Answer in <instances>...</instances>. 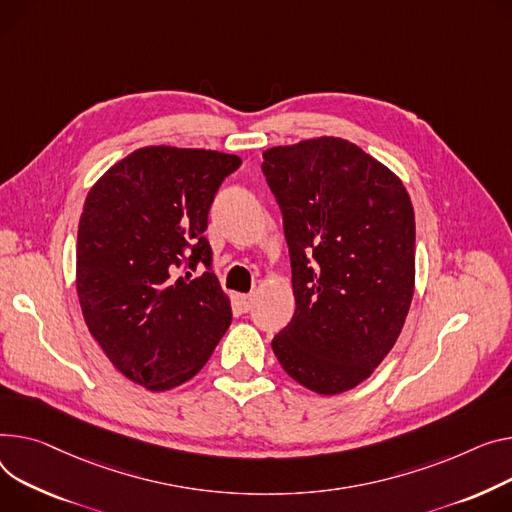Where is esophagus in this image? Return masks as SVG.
<instances>
[{
    "label": "esophagus",
    "instance_id": "obj_1",
    "mask_svg": "<svg viewBox=\"0 0 512 512\" xmlns=\"http://www.w3.org/2000/svg\"><path fill=\"white\" fill-rule=\"evenodd\" d=\"M238 306H241V311H251V306H253V302H255V296L253 294H238Z\"/></svg>",
    "mask_w": 512,
    "mask_h": 512
}]
</instances>
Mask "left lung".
<instances>
[{
	"instance_id": "obj_1",
	"label": "left lung",
	"mask_w": 512,
	"mask_h": 512,
	"mask_svg": "<svg viewBox=\"0 0 512 512\" xmlns=\"http://www.w3.org/2000/svg\"><path fill=\"white\" fill-rule=\"evenodd\" d=\"M290 247L294 317L271 342L319 395L354 389L391 352L416 286V218L401 179L321 135L263 152Z\"/></svg>"
}]
</instances>
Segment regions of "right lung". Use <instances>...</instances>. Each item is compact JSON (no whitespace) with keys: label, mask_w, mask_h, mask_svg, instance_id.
<instances>
[{"label":"right lung","mask_w":512,"mask_h":512,"mask_svg":"<svg viewBox=\"0 0 512 512\" xmlns=\"http://www.w3.org/2000/svg\"><path fill=\"white\" fill-rule=\"evenodd\" d=\"M241 162L218 150L144 146L88 191L76 243L82 315L113 366L148 391L193 379L232 321L203 232L218 187ZM185 256L209 271L179 275Z\"/></svg>","instance_id":"1"}]
</instances>
